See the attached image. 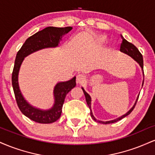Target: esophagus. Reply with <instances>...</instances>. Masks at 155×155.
Listing matches in <instances>:
<instances>
[{
    "instance_id": "34e87169",
    "label": "esophagus",
    "mask_w": 155,
    "mask_h": 155,
    "mask_svg": "<svg viewBox=\"0 0 155 155\" xmlns=\"http://www.w3.org/2000/svg\"><path fill=\"white\" fill-rule=\"evenodd\" d=\"M85 81H86V76L84 75V74H77V76H76V83L81 84H83Z\"/></svg>"
}]
</instances>
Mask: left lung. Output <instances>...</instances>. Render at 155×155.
<instances>
[{
	"label": "left lung",
	"instance_id": "obj_1",
	"mask_svg": "<svg viewBox=\"0 0 155 155\" xmlns=\"http://www.w3.org/2000/svg\"><path fill=\"white\" fill-rule=\"evenodd\" d=\"M121 37H122V43H121V45H120V51H122V52L124 53V54L129 55L130 57H131V58H133V60H135V61L138 64V65H140V67L141 68V71L142 72H143V75L144 76V74H143V57H142V54H140V51H138V49H137V48L135 47L134 45H133V44L130 43V42L127 41L126 39L124 38V37L122 36V35H121ZM143 83H142V86H143ZM82 89L83 92H84V94L85 95V98H86V101H87V106L88 107L90 108V116L92 119H93L95 121V122H98V123H101V124H111V123H114V122H116L117 121L122 120V119H123L124 117H127V115H129L132 112V111L133 110V108H135V106H136V104L137 103V101H138V97H137L136 102H135L134 105L133 106V107L130 108V109L127 112V113H125L124 114L122 115V116L118 117V118L117 119H114V120H110V121H101V120H97V119L95 118V117H94L93 114H92V109H91V97H90V95H89V94L86 91L84 90V89L83 87H81Z\"/></svg>",
	"mask_w": 155,
	"mask_h": 155
}]
</instances>
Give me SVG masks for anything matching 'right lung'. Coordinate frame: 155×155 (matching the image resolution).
Segmentation results:
<instances>
[{
    "instance_id": "right-lung-1",
    "label": "right lung",
    "mask_w": 155,
    "mask_h": 155,
    "mask_svg": "<svg viewBox=\"0 0 155 155\" xmlns=\"http://www.w3.org/2000/svg\"><path fill=\"white\" fill-rule=\"evenodd\" d=\"M72 28V27H47L27 39L16 56L12 81L17 106L25 116L35 122L41 124L52 123L60 118L65 96L75 87L76 84V76L68 81H60L57 84L53 91L54 105L49 109H41L30 104L25 100L19 89L18 76L21 65L25 58L32 53L47 48L58 47L63 35L71 31Z\"/></svg>"
}]
</instances>
